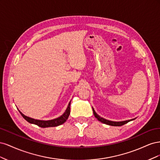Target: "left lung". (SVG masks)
<instances>
[{
	"mask_svg": "<svg viewBox=\"0 0 160 160\" xmlns=\"http://www.w3.org/2000/svg\"><path fill=\"white\" fill-rule=\"evenodd\" d=\"M93 114L95 115V117L98 119L99 122H102L103 123H105V124H107V125H111V126H122V125H125V123H128L129 122H130V121H132L134 119H131V120H128V121H124V122H111V121H109V120H107L105 119H103L102 118H101L99 115H98V114H97L95 113V111L94 110V109L93 108Z\"/></svg>",
	"mask_w": 160,
	"mask_h": 160,
	"instance_id": "1",
	"label": "left lung"
}]
</instances>
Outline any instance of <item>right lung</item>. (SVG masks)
Here are the masks:
<instances>
[{
  "mask_svg": "<svg viewBox=\"0 0 160 160\" xmlns=\"http://www.w3.org/2000/svg\"><path fill=\"white\" fill-rule=\"evenodd\" d=\"M70 105H71V101L69 102L68 107H67L65 112L62 114L61 117L58 118L57 119H52V120H49V121H41V120H37V119H34L32 118H30L28 117H27L25 115H23L21 111H19L21 115L23 117V118L25 119L26 121L28 123H32L38 125V127L41 128H51V127H56L58 126V125H60L62 123H64L67 119H68L69 114H70Z\"/></svg>",
  "mask_w": 160,
  "mask_h": 160,
  "instance_id": "add662e5",
  "label": "right lung"
}]
</instances>
